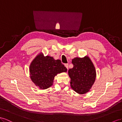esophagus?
I'll list each match as a JSON object with an SVG mask.
<instances>
[{
	"label": "esophagus",
	"mask_w": 122,
	"mask_h": 122,
	"mask_svg": "<svg viewBox=\"0 0 122 122\" xmlns=\"http://www.w3.org/2000/svg\"><path fill=\"white\" fill-rule=\"evenodd\" d=\"M64 65H65V66L66 67V68H67V71H68V64H64Z\"/></svg>",
	"instance_id": "34e87169"
}]
</instances>
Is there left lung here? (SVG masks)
Returning a JSON list of instances; mask_svg holds the SVG:
<instances>
[{
	"label": "left lung",
	"mask_w": 122,
	"mask_h": 122,
	"mask_svg": "<svg viewBox=\"0 0 122 122\" xmlns=\"http://www.w3.org/2000/svg\"><path fill=\"white\" fill-rule=\"evenodd\" d=\"M74 65L68 71L71 78V86L79 94L88 92L94 83L96 73L94 65L88 56L75 58L71 60Z\"/></svg>",
	"instance_id": "left-lung-1"
}]
</instances>
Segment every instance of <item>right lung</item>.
I'll return each instance as SVG.
<instances>
[{
  "instance_id": "right-lung-1",
  "label": "right lung",
  "mask_w": 122,
  "mask_h": 122,
  "mask_svg": "<svg viewBox=\"0 0 122 122\" xmlns=\"http://www.w3.org/2000/svg\"><path fill=\"white\" fill-rule=\"evenodd\" d=\"M67 68L60 60H55L41 52L31 62L29 75L31 80L41 90L48 89L53 85L58 74L66 72Z\"/></svg>"
}]
</instances>
